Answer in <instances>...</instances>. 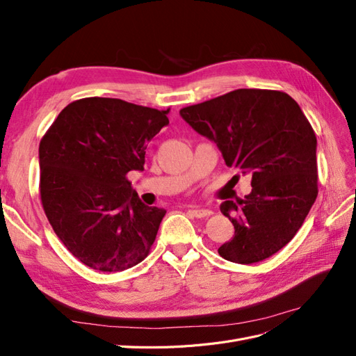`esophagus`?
Listing matches in <instances>:
<instances>
[{
    "mask_svg": "<svg viewBox=\"0 0 356 356\" xmlns=\"http://www.w3.org/2000/svg\"><path fill=\"white\" fill-rule=\"evenodd\" d=\"M190 211L193 212V215H195L196 218H204V217H209V215H212L211 209H204V208H191Z\"/></svg>",
    "mask_w": 356,
    "mask_h": 356,
    "instance_id": "34e87169",
    "label": "esophagus"
}]
</instances>
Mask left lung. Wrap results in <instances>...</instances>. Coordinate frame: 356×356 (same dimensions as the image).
<instances>
[{
    "instance_id": "obj_1",
    "label": "left lung",
    "mask_w": 356,
    "mask_h": 356,
    "mask_svg": "<svg viewBox=\"0 0 356 356\" xmlns=\"http://www.w3.org/2000/svg\"><path fill=\"white\" fill-rule=\"evenodd\" d=\"M179 114L217 144L225 165L252 175L250 195L221 203L234 236L218 254L252 264L282 250L318 196L316 136L298 104L279 90L238 89Z\"/></svg>"
}]
</instances>
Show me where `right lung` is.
Wrapping results in <instances>:
<instances>
[{
    "label": "right lung",
    "instance_id": "1",
    "mask_svg": "<svg viewBox=\"0 0 356 356\" xmlns=\"http://www.w3.org/2000/svg\"><path fill=\"white\" fill-rule=\"evenodd\" d=\"M168 113L84 98L67 105L41 139L46 217L67 250L95 270H126L152 250L166 211L139 200L126 175L144 170L147 144L169 124Z\"/></svg>",
    "mask_w": 356,
    "mask_h": 356
}]
</instances>
